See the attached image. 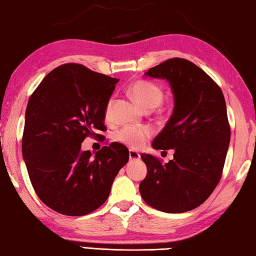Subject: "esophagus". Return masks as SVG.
<instances>
[{"label": "esophagus", "mask_w": 256, "mask_h": 256, "mask_svg": "<svg viewBox=\"0 0 256 256\" xmlns=\"http://www.w3.org/2000/svg\"><path fill=\"white\" fill-rule=\"evenodd\" d=\"M128 157H130V160H139V158H140V154L138 152H136V150L130 149V150H128Z\"/></svg>", "instance_id": "1"}]
</instances>
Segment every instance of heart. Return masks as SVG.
Instances as JSON below:
<instances>
[{
  "instance_id": "obj_1",
  "label": "heart",
  "mask_w": 256,
  "mask_h": 256,
  "mask_svg": "<svg viewBox=\"0 0 256 256\" xmlns=\"http://www.w3.org/2000/svg\"><path fill=\"white\" fill-rule=\"evenodd\" d=\"M130 94L144 110H152L162 104L164 99V90L160 85L147 80H138L128 88ZM114 99L110 98L104 107V117L109 120L112 116ZM152 136L149 126H128L122 128L116 133V140L131 148H139Z\"/></svg>"
}]
</instances>
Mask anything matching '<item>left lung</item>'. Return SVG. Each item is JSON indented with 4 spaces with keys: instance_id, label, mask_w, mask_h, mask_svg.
<instances>
[{
    "instance_id": "1",
    "label": "left lung",
    "mask_w": 256,
    "mask_h": 256,
    "mask_svg": "<svg viewBox=\"0 0 256 256\" xmlns=\"http://www.w3.org/2000/svg\"><path fill=\"white\" fill-rule=\"evenodd\" d=\"M144 75L166 78L174 94V110L152 142L160 150H174L163 164L142 154L147 176L140 194L149 206L166 213H184L202 205L222 176L230 142V125L220 86L186 59L172 58Z\"/></svg>"
}]
</instances>
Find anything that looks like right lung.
Here are the masks:
<instances>
[{
	"label": "right lung",
	"mask_w": 256,
	"mask_h": 256,
	"mask_svg": "<svg viewBox=\"0 0 256 256\" xmlns=\"http://www.w3.org/2000/svg\"><path fill=\"white\" fill-rule=\"evenodd\" d=\"M117 78L80 64H64L44 77L28 100L22 157L36 194L51 210L80 216L107 200L128 162L124 144L104 146L93 156L85 138L104 140V107Z\"/></svg>",
	"instance_id": "obj_1"
}]
</instances>
